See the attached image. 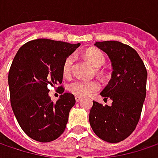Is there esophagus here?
Segmentation results:
<instances>
[{"label":"esophagus","mask_w":158,"mask_h":158,"mask_svg":"<svg viewBox=\"0 0 158 158\" xmlns=\"http://www.w3.org/2000/svg\"><path fill=\"white\" fill-rule=\"evenodd\" d=\"M75 99H76V101H77V102H79V101H80V100L82 99V98H80V97H78V96H76V97H75Z\"/></svg>","instance_id":"1"}]
</instances>
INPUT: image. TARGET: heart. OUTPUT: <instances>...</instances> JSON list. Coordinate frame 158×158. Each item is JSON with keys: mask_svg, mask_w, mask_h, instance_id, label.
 <instances>
[{"mask_svg": "<svg viewBox=\"0 0 158 158\" xmlns=\"http://www.w3.org/2000/svg\"><path fill=\"white\" fill-rule=\"evenodd\" d=\"M86 59L96 68L101 67L105 63V56L100 51L97 49H88L85 52ZM73 55H69L63 62L62 65V73L65 77L70 75L71 68L73 64ZM100 88V85L96 80H85V79H75L68 85V89L70 93L78 97L88 96Z\"/></svg>", "mask_w": 158, "mask_h": 158, "instance_id": "obj_1", "label": "heart"}]
</instances>
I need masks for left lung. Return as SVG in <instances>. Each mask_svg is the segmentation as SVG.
Instances as JSON below:
<instances>
[{
	"label": "left lung",
	"mask_w": 158,
	"mask_h": 158,
	"mask_svg": "<svg viewBox=\"0 0 158 158\" xmlns=\"http://www.w3.org/2000/svg\"><path fill=\"white\" fill-rule=\"evenodd\" d=\"M95 45L112 62V79L100 94L113 102L109 106L93 101L89 123L101 139L117 143L131 134L139 121L148 72L143 60L130 45L118 41L96 42Z\"/></svg>",
	"instance_id": "obj_1"
}]
</instances>
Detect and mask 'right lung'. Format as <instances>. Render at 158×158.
Returning a JSON list of instances; mask_svg holds the SVG:
<instances>
[{"mask_svg": "<svg viewBox=\"0 0 158 158\" xmlns=\"http://www.w3.org/2000/svg\"><path fill=\"white\" fill-rule=\"evenodd\" d=\"M79 45L41 38L26 43L15 55L8 77L10 104L24 132L36 141H52L66 128L74 95L64 93L53 103L48 93L61 84L63 62Z\"/></svg>", "mask_w": 158, "mask_h": 158, "instance_id": "1", "label": "right lung"}]
</instances>
